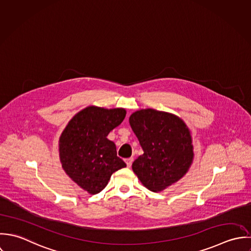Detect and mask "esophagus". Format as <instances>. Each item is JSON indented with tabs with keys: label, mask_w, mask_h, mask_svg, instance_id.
<instances>
[{
	"label": "esophagus",
	"mask_w": 251,
	"mask_h": 251,
	"mask_svg": "<svg viewBox=\"0 0 251 251\" xmlns=\"http://www.w3.org/2000/svg\"><path fill=\"white\" fill-rule=\"evenodd\" d=\"M133 160H134V158L133 157H130V158H127V159H125V162H126V164H127V167H131V165H132V163H133Z\"/></svg>",
	"instance_id": "obj_1"
}]
</instances>
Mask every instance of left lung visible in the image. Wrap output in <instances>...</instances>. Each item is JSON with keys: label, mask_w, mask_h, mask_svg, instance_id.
Returning a JSON list of instances; mask_svg holds the SVG:
<instances>
[{"label": "left lung", "mask_w": 251, "mask_h": 251, "mask_svg": "<svg viewBox=\"0 0 251 251\" xmlns=\"http://www.w3.org/2000/svg\"><path fill=\"white\" fill-rule=\"evenodd\" d=\"M129 122L144 151L132 165L142 183L158 192L180 179L194 156L185 123L174 114L152 108L134 112Z\"/></svg>", "instance_id": "1"}]
</instances>
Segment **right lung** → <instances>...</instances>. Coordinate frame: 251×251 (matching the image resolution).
Returning <instances> with one entry per match:
<instances>
[{
	"mask_svg": "<svg viewBox=\"0 0 251 251\" xmlns=\"http://www.w3.org/2000/svg\"><path fill=\"white\" fill-rule=\"evenodd\" d=\"M124 108L89 106L69 122L59 141L62 167L67 175L90 194L100 192L111 175L126 167L107 135L125 118Z\"/></svg>",
	"mask_w": 251,
	"mask_h": 251,
	"instance_id": "obj_1",
	"label": "right lung"
}]
</instances>
